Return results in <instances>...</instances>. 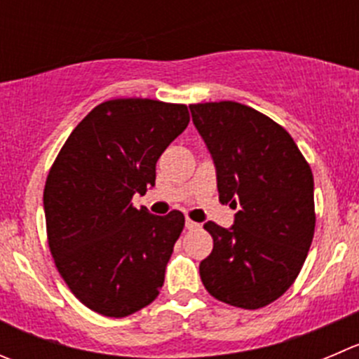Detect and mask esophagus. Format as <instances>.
Returning a JSON list of instances; mask_svg holds the SVG:
<instances>
[{
	"mask_svg": "<svg viewBox=\"0 0 359 359\" xmlns=\"http://www.w3.org/2000/svg\"><path fill=\"white\" fill-rule=\"evenodd\" d=\"M186 228L187 229H196V228H200V224H198V222H194V221H191V219H186Z\"/></svg>",
	"mask_w": 359,
	"mask_h": 359,
	"instance_id": "esophagus-1",
	"label": "esophagus"
}]
</instances>
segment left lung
Returning <instances> with one entry per match:
<instances>
[{
  "label": "left lung",
  "instance_id": "1",
  "mask_svg": "<svg viewBox=\"0 0 359 359\" xmlns=\"http://www.w3.org/2000/svg\"><path fill=\"white\" fill-rule=\"evenodd\" d=\"M215 166L219 200L238 207L229 228L205 222L214 238L200 263L205 290L240 309L283 297L314 238V177L291 135L236 102L189 105Z\"/></svg>",
  "mask_w": 359,
  "mask_h": 359
}]
</instances>
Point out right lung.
I'll list each match as a JSON object with an SVG mask.
<instances>
[{
    "instance_id": "1",
    "label": "right lung",
    "mask_w": 359,
    "mask_h": 359,
    "mask_svg": "<svg viewBox=\"0 0 359 359\" xmlns=\"http://www.w3.org/2000/svg\"><path fill=\"white\" fill-rule=\"evenodd\" d=\"M189 124L186 105L128 98L95 107L72 131L43 191L48 247L86 307L126 318L156 300L184 214L131 205L156 184V163Z\"/></svg>"
}]
</instances>
